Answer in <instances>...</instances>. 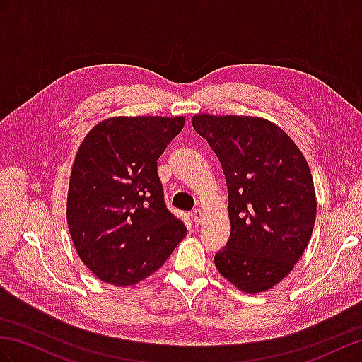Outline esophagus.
I'll return each instance as SVG.
<instances>
[{
  "mask_svg": "<svg viewBox=\"0 0 362 362\" xmlns=\"http://www.w3.org/2000/svg\"><path fill=\"white\" fill-rule=\"evenodd\" d=\"M192 221L194 223H196L197 226L202 223V218H203V216H202V209H194L192 211Z\"/></svg>",
  "mask_w": 362,
  "mask_h": 362,
  "instance_id": "1",
  "label": "esophagus"
}]
</instances>
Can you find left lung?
<instances>
[{
    "label": "left lung",
    "mask_w": 362,
    "mask_h": 362,
    "mask_svg": "<svg viewBox=\"0 0 362 362\" xmlns=\"http://www.w3.org/2000/svg\"><path fill=\"white\" fill-rule=\"evenodd\" d=\"M228 185L230 235L214 257L218 272L240 291L271 289L293 269L317 216L313 179L300 148L262 117L196 115Z\"/></svg>",
    "instance_id": "left-lung-1"
}]
</instances>
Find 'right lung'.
Returning <instances> with one entry per match:
<instances>
[{
  "instance_id": "right-lung-1",
  "label": "right lung",
  "mask_w": 362,
  "mask_h": 362,
  "mask_svg": "<svg viewBox=\"0 0 362 362\" xmlns=\"http://www.w3.org/2000/svg\"><path fill=\"white\" fill-rule=\"evenodd\" d=\"M185 117H111L82 141L73 163L67 223L99 280L129 286L150 276L187 235L165 205L157 159Z\"/></svg>"
}]
</instances>
